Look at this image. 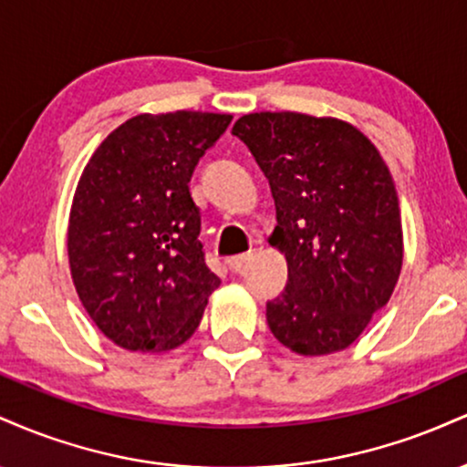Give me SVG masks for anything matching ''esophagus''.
Returning a JSON list of instances; mask_svg holds the SVG:
<instances>
[{
  "mask_svg": "<svg viewBox=\"0 0 467 467\" xmlns=\"http://www.w3.org/2000/svg\"><path fill=\"white\" fill-rule=\"evenodd\" d=\"M252 252H248V254H239V256H233V259H228V267L230 270L234 272V275H239V272H244L245 267H248V264L252 261Z\"/></svg>",
  "mask_w": 467,
  "mask_h": 467,
  "instance_id": "1",
  "label": "esophagus"
}]
</instances>
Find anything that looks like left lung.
<instances>
[{"label":"left lung","mask_w":467,"mask_h":467,"mask_svg":"<svg viewBox=\"0 0 467 467\" xmlns=\"http://www.w3.org/2000/svg\"><path fill=\"white\" fill-rule=\"evenodd\" d=\"M270 180L287 285L267 303L275 337L298 356L351 347L389 303L404 261L400 200L375 144L351 122L259 111L234 122Z\"/></svg>","instance_id":"8db88e82"}]
</instances>
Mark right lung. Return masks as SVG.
I'll return each mask as SVG.
<instances>
[{
    "label": "right lung",
    "mask_w": 467,
    "mask_h": 467,
    "mask_svg": "<svg viewBox=\"0 0 467 467\" xmlns=\"http://www.w3.org/2000/svg\"><path fill=\"white\" fill-rule=\"evenodd\" d=\"M230 120L186 109L138 114L80 173L67 222L69 275L85 312L122 349L184 345L222 283L203 261L189 182Z\"/></svg>",
    "instance_id": "1"
}]
</instances>
